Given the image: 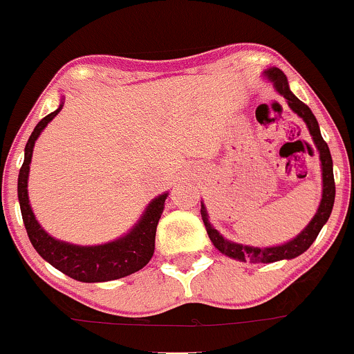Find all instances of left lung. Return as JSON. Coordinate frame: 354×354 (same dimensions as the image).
Listing matches in <instances>:
<instances>
[{
	"mask_svg": "<svg viewBox=\"0 0 354 354\" xmlns=\"http://www.w3.org/2000/svg\"><path fill=\"white\" fill-rule=\"evenodd\" d=\"M266 75H268V79H272L277 91L286 98L289 107L292 109L299 118H303V121L306 122L308 129H310V135L313 136L315 145H317L318 152H320L322 178H324V194H322L320 207H318L315 218L311 219L310 225H308L306 228L296 236V239L283 243V245L266 247V249L240 245V243L230 242V240L223 239V236L218 233V230L212 228V225L209 223L207 211H205V207L202 205L201 207L202 219H204V225H205V230H207L209 239H211V242L214 243L216 249L221 250V252L226 254V256L233 257V259H240V261L250 259L252 263H275V261H280V259H292V257H297L299 254H303L304 250L310 249L311 243L317 240L322 226H324L325 223H327V219L330 218V212H332V207H334V198H335V183H334V171H332L330 150H328L327 142L322 138L317 118H315L313 112L310 111V107H308L306 104H303V102H301L299 98L290 91L286 74H283L280 68L277 67L270 68V71H266Z\"/></svg>",
	"mask_w": 354,
	"mask_h": 354,
	"instance_id": "obj_1",
	"label": "left lung"
}]
</instances>
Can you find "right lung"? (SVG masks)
Masks as SVG:
<instances>
[{
    "label": "right lung",
    "mask_w": 354,
    "mask_h": 354,
    "mask_svg": "<svg viewBox=\"0 0 354 354\" xmlns=\"http://www.w3.org/2000/svg\"><path fill=\"white\" fill-rule=\"evenodd\" d=\"M60 109L62 105L37 122L26 145V157H24V164L19 173L17 192H19L20 211H22L24 225H26L30 243L37 250V254L46 259L51 266L79 282H109V280H118L131 275V273L142 270L153 256L157 223L164 211L167 194L159 195L150 202L145 214L128 235L114 240V242L104 243V245L82 247L60 242L48 235L34 218L29 197H27V178H29V164L30 157H32L34 142L37 140L39 133L46 128L48 122L60 112Z\"/></svg>",
    "instance_id": "add662e5"
}]
</instances>
